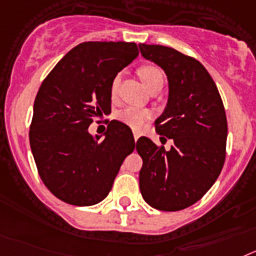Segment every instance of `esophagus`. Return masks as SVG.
Returning a JSON list of instances; mask_svg holds the SVG:
<instances>
[{"mask_svg": "<svg viewBox=\"0 0 256 256\" xmlns=\"http://www.w3.org/2000/svg\"><path fill=\"white\" fill-rule=\"evenodd\" d=\"M132 134H134V139H135V142H136L138 139H139V136H140V132H139V131H136V130H134V131H132Z\"/></svg>", "mask_w": 256, "mask_h": 256, "instance_id": "1", "label": "esophagus"}]
</instances>
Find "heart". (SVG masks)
<instances>
[{
    "label": "heart",
    "instance_id": "obj_1",
    "mask_svg": "<svg viewBox=\"0 0 256 256\" xmlns=\"http://www.w3.org/2000/svg\"><path fill=\"white\" fill-rule=\"evenodd\" d=\"M139 76L148 88V90H153L156 88H162L164 85V72L160 70L158 66H143L139 68ZM121 73L114 74V77L110 81V96L116 98L117 92H118L120 84H121ZM150 116V112L148 110H143V108H136V106H128L124 110L117 114L118 120L124 122L125 125L130 126L132 128H140L144 125V122Z\"/></svg>",
    "mask_w": 256,
    "mask_h": 256
}]
</instances>
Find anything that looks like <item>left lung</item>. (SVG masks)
Wrapping results in <instances>:
<instances>
[{
    "label": "left lung",
    "instance_id": "8db88e82",
    "mask_svg": "<svg viewBox=\"0 0 256 256\" xmlns=\"http://www.w3.org/2000/svg\"><path fill=\"white\" fill-rule=\"evenodd\" d=\"M139 46L142 55L168 76V102L156 121V131L174 140L166 150L150 138L138 139L136 150L143 158L139 186L152 208L183 210L204 197L223 168L226 110L214 80L194 58L168 46Z\"/></svg>",
    "mask_w": 256,
    "mask_h": 256
}]
</instances>
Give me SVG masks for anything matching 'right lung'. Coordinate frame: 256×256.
<instances>
[{"instance_id": "1", "label": "right lung", "mask_w": 256, "mask_h": 256, "mask_svg": "<svg viewBox=\"0 0 256 256\" xmlns=\"http://www.w3.org/2000/svg\"><path fill=\"white\" fill-rule=\"evenodd\" d=\"M139 55L135 42L88 41L68 52L40 86L30 143L42 182L55 197L91 206L110 192L126 156L135 150L130 128L110 122L92 136L94 117L110 112V81Z\"/></svg>"}]
</instances>
